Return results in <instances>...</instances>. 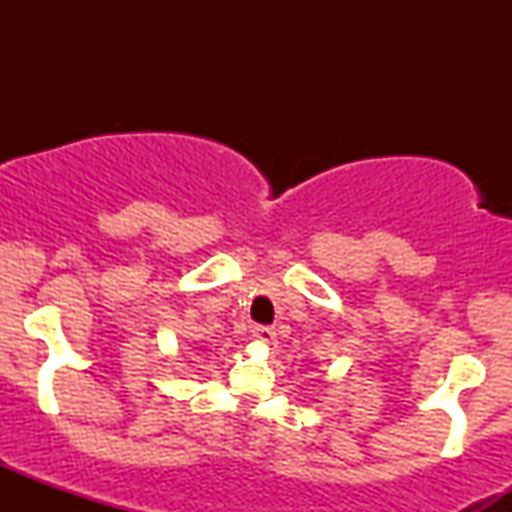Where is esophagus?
I'll return each instance as SVG.
<instances>
[{"label": "esophagus", "mask_w": 512, "mask_h": 512, "mask_svg": "<svg viewBox=\"0 0 512 512\" xmlns=\"http://www.w3.org/2000/svg\"><path fill=\"white\" fill-rule=\"evenodd\" d=\"M252 337H255V342H260L264 346H272L276 342V332L272 327H264V325H257L255 330H252Z\"/></svg>", "instance_id": "obj_1"}]
</instances>
